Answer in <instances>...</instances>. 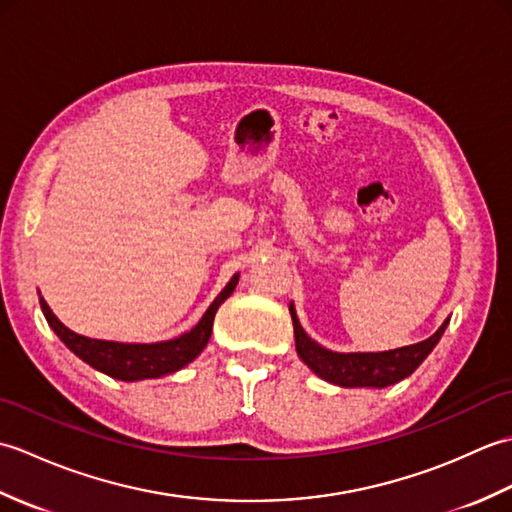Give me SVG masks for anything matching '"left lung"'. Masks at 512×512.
Returning <instances> with one entry per match:
<instances>
[{"label":"left lung","instance_id":"1","mask_svg":"<svg viewBox=\"0 0 512 512\" xmlns=\"http://www.w3.org/2000/svg\"><path fill=\"white\" fill-rule=\"evenodd\" d=\"M290 317H292V325H295L297 354L314 374L339 387H378V389L394 385L398 380L416 372V367L431 354V350L438 345L440 336L449 325V319H447L440 325L438 332L431 334L429 339L398 347V350L343 354V352L325 350L323 345L312 341L306 334V330L301 328L292 303H290Z\"/></svg>","mask_w":512,"mask_h":512}]
</instances>
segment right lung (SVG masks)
Returning <instances> with one entry per match:
<instances>
[{"instance_id":"add662e5","label":"right lung","mask_w":512,"mask_h":512,"mask_svg":"<svg viewBox=\"0 0 512 512\" xmlns=\"http://www.w3.org/2000/svg\"><path fill=\"white\" fill-rule=\"evenodd\" d=\"M239 275H233L228 281L226 288L217 295V299L211 303L209 310L204 312L200 323L195 325L191 332H184L178 339L171 341H160V343H116V341H101V339H88V336H81L72 332L70 328L54 317L50 306L43 297H39L43 317H46L48 325L54 330V334L68 345L76 356L92 365L99 372L127 380V383H134V380L143 378H160L178 372L184 365H189L195 356H198L206 343L211 339L213 330V319L217 308L233 295L237 286Z\"/></svg>"}]
</instances>
